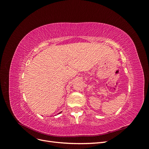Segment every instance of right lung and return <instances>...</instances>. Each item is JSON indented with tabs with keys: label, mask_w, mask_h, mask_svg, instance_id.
<instances>
[{
	"label": "right lung",
	"mask_w": 149,
	"mask_h": 149,
	"mask_svg": "<svg viewBox=\"0 0 149 149\" xmlns=\"http://www.w3.org/2000/svg\"><path fill=\"white\" fill-rule=\"evenodd\" d=\"M60 113H61V112H59V113H58V114H60Z\"/></svg>",
	"instance_id": "1"
}]
</instances>
